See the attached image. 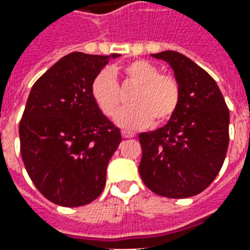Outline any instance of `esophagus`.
<instances>
[{"label": "esophagus", "instance_id": "obj_1", "mask_svg": "<svg viewBox=\"0 0 250 250\" xmlns=\"http://www.w3.org/2000/svg\"><path fill=\"white\" fill-rule=\"evenodd\" d=\"M122 136H123V138H134L135 134H134V132H131V131L122 130Z\"/></svg>", "mask_w": 250, "mask_h": 250}]
</instances>
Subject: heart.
Masks as SVG:
<instances>
[{"mask_svg": "<svg viewBox=\"0 0 250 250\" xmlns=\"http://www.w3.org/2000/svg\"><path fill=\"white\" fill-rule=\"evenodd\" d=\"M125 85H136L131 93L134 104L116 115V123L128 130L166 125L173 119L181 103V85L177 77L161 73L159 66L147 60H132L122 66ZM118 71L102 69L91 83V96L105 116H114L123 103L115 75Z\"/></svg>", "mask_w": 250, "mask_h": 250, "instance_id": "b5f03b06", "label": "heart"}]
</instances>
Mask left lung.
Wrapping results in <instances>:
<instances>
[{
    "label": "left lung",
    "mask_w": 250,
    "mask_h": 250,
    "mask_svg": "<svg viewBox=\"0 0 250 250\" xmlns=\"http://www.w3.org/2000/svg\"><path fill=\"white\" fill-rule=\"evenodd\" d=\"M167 62L181 85L178 111L167 125L139 134V174L152 193L188 198L208 188L225 161L229 108L208 72L175 51L152 55Z\"/></svg>",
    "instance_id": "obj_1"
}]
</instances>
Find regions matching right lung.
<instances>
[{
    "label": "right lung",
    "mask_w": 250,
    "mask_h": 250,
    "mask_svg": "<svg viewBox=\"0 0 250 250\" xmlns=\"http://www.w3.org/2000/svg\"><path fill=\"white\" fill-rule=\"evenodd\" d=\"M111 56L72 52L32 87L20 122V150L33 185L53 204L83 206L103 191L122 135L93 102L91 83Z\"/></svg>",
    "instance_id": "add662e5"
}]
</instances>
